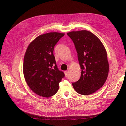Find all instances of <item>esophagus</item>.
<instances>
[{"label":"esophagus","instance_id":"obj_1","mask_svg":"<svg viewBox=\"0 0 126 126\" xmlns=\"http://www.w3.org/2000/svg\"><path fill=\"white\" fill-rule=\"evenodd\" d=\"M64 72V74H65L66 76H67L68 73H69V71H68V70H67V71H65Z\"/></svg>","mask_w":126,"mask_h":126}]
</instances>
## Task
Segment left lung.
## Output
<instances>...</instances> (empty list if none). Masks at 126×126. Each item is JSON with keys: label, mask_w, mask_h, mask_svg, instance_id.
I'll return each mask as SVG.
<instances>
[{"label": "left lung", "mask_w": 126, "mask_h": 126, "mask_svg": "<svg viewBox=\"0 0 126 126\" xmlns=\"http://www.w3.org/2000/svg\"><path fill=\"white\" fill-rule=\"evenodd\" d=\"M77 52L81 76L72 85L77 92L89 95L104 85L109 72L107 54L101 41L87 30L68 32Z\"/></svg>", "instance_id": "1"}]
</instances>
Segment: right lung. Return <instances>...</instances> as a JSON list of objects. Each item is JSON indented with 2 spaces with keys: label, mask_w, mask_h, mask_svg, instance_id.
Here are the masks:
<instances>
[{
  "label": "right lung",
  "mask_w": 126,
  "mask_h": 126,
  "mask_svg": "<svg viewBox=\"0 0 126 126\" xmlns=\"http://www.w3.org/2000/svg\"><path fill=\"white\" fill-rule=\"evenodd\" d=\"M64 33L49 32L38 36L27 49L23 72L28 86L40 96L50 97L57 93L64 77L57 67L54 47Z\"/></svg>",
  "instance_id": "1"
}]
</instances>
